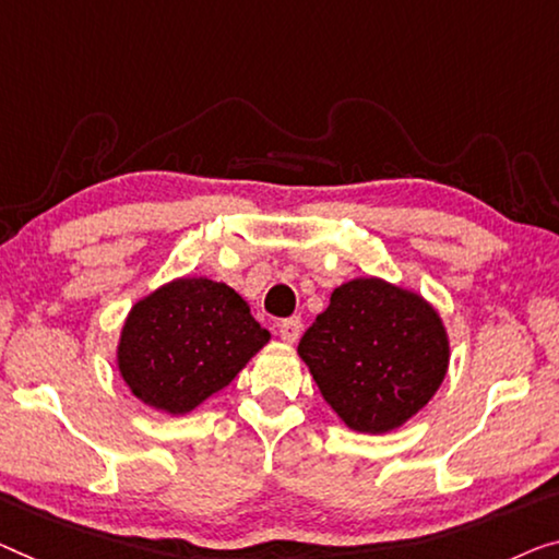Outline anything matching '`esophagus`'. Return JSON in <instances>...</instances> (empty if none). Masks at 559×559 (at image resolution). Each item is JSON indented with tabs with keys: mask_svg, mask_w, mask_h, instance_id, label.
Segmentation results:
<instances>
[{
	"mask_svg": "<svg viewBox=\"0 0 559 559\" xmlns=\"http://www.w3.org/2000/svg\"><path fill=\"white\" fill-rule=\"evenodd\" d=\"M278 336L286 344H296L298 336H301V319L298 316H290V319L278 323Z\"/></svg>",
	"mask_w": 559,
	"mask_h": 559,
	"instance_id": "obj_1",
	"label": "esophagus"
}]
</instances>
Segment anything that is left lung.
I'll return each mask as SVG.
<instances>
[{"label": "left lung", "instance_id": "1", "mask_svg": "<svg viewBox=\"0 0 559 559\" xmlns=\"http://www.w3.org/2000/svg\"><path fill=\"white\" fill-rule=\"evenodd\" d=\"M298 356L348 429L394 431L429 404L449 366V338L427 298L381 278L333 288Z\"/></svg>", "mask_w": 559, "mask_h": 559}]
</instances>
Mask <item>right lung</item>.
<instances>
[{
    "label": "right lung",
    "instance_id": "add662e5",
    "mask_svg": "<svg viewBox=\"0 0 559 559\" xmlns=\"http://www.w3.org/2000/svg\"><path fill=\"white\" fill-rule=\"evenodd\" d=\"M269 338L226 283L175 278L130 308L118 369L140 402L180 416L228 386Z\"/></svg>",
    "mask_w": 559,
    "mask_h": 559
}]
</instances>
